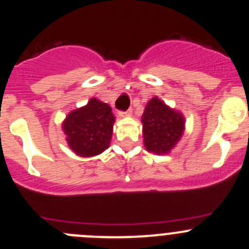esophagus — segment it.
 <instances>
[{"instance_id": "1", "label": "esophagus", "mask_w": 249, "mask_h": 249, "mask_svg": "<svg viewBox=\"0 0 249 249\" xmlns=\"http://www.w3.org/2000/svg\"><path fill=\"white\" fill-rule=\"evenodd\" d=\"M132 114V110L131 109H129V110H126V112H120L119 113V115L122 118H126V117H130V115Z\"/></svg>"}]
</instances>
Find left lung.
I'll list each match as a JSON object with an SVG mask.
<instances>
[{"mask_svg": "<svg viewBox=\"0 0 249 249\" xmlns=\"http://www.w3.org/2000/svg\"><path fill=\"white\" fill-rule=\"evenodd\" d=\"M141 123L144 147L157 156L170 153L185 131L182 113L169 107L158 97L147 102Z\"/></svg>", "mask_w": 249, "mask_h": 249, "instance_id": "obj_1", "label": "left lung"}]
</instances>
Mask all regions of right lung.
Listing matches in <instances>:
<instances>
[{
    "label": "right lung",
    "instance_id": "right-lung-1",
    "mask_svg": "<svg viewBox=\"0 0 249 249\" xmlns=\"http://www.w3.org/2000/svg\"><path fill=\"white\" fill-rule=\"evenodd\" d=\"M115 117L109 105L92 97L88 105L71 110L62 123L69 148L79 157L90 158L109 147Z\"/></svg>",
    "mask_w": 249,
    "mask_h": 249
}]
</instances>
